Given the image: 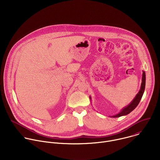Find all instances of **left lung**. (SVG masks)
I'll use <instances>...</instances> for the list:
<instances>
[{
  "mask_svg": "<svg viewBox=\"0 0 160 160\" xmlns=\"http://www.w3.org/2000/svg\"><path fill=\"white\" fill-rule=\"evenodd\" d=\"M145 85H146V73L145 72L143 71L142 73V83H141V88L140 90L139 91V92L137 94V95L135 96V97L134 98V99L132 100V101L126 107L123 108L120 112H118L117 115H114V116H111L110 117L111 118H118V117H120L122 116H125L128 114H129L130 112H132L138 105L139 104L142 96L144 92V90H145ZM90 99L91 100V97H89Z\"/></svg>",
  "mask_w": 160,
  "mask_h": 160,
  "instance_id": "1",
  "label": "left lung"
}]
</instances>
